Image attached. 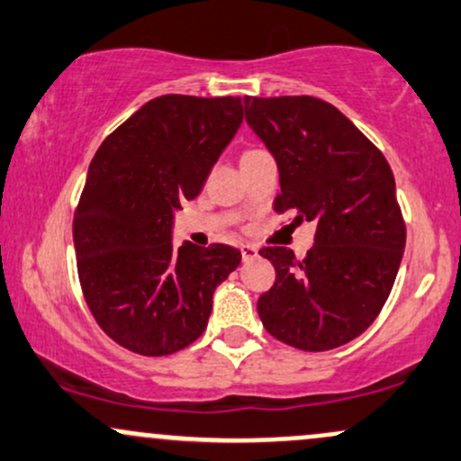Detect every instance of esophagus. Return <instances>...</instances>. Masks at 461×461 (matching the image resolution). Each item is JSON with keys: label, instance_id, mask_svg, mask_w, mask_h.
Here are the masks:
<instances>
[{"label": "esophagus", "instance_id": "obj_1", "mask_svg": "<svg viewBox=\"0 0 461 461\" xmlns=\"http://www.w3.org/2000/svg\"><path fill=\"white\" fill-rule=\"evenodd\" d=\"M240 253H242V260L251 262V260H256V258H258V247H253V245H242V247H240Z\"/></svg>", "mask_w": 461, "mask_h": 461}]
</instances>
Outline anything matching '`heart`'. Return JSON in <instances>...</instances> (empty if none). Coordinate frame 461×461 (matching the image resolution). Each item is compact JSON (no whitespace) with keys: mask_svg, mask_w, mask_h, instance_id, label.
<instances>
[{"mask_svg":"<svg viewBox=\"0 0 461 461\" xmlns=\"http://www.w3.org/2000/svg\"><path fill=\"white\" fill-rule=\"evenodd\" d=\"M247 153H249V151H247Z\"/></svg>","mask_w":461,"mask_h":461,"instance_id":"obj_1","label":"heart"}]
</instances>
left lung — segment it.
Returning a JSON list of instances; mask_svg holds the SVG:
<instances>
[{
  "label": "left lung",
  "mask_w": 461,
  "mask_h": 461,
  "mask_svg": "<svg viewBox=\"0 0 461 461\" xmlns=\"http://www.w3.org/2000/svg\"><path fill=\"white\" fill-rule=\"evenodd\" d=\"M245 119L273 153L275 212L314 221L303 260L267 247L275 284L258 299L262 325L301 351H330L366 331L393 290L405 249L394 176L384 153L331 104L245 97Z\"/></svg>",
  "instance_id": "8db88e82"
}]
</instances>
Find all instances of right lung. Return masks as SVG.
Returning a JSON list of instances; mask_svg holds the SVG:
<instances>
[{
	"label": "right lung",
	"mask_w": 461,
	"mask_h": 461,
	"mask_svg": "<svg viewBox=\"0 0 461 461\" xmlns=\"http://www.w3.org/2000/svg\"><path fill=\"white\" fill-rule=\"evenodd\" d=\"M242 123L240 97L162 95L102 142L73 219L95 321L139 356H171L208 327L212 294L242 256L171 242L173 214L203 188Z\"/></svg>",
	"instance_id": "obj_1"
}]
</instances>
